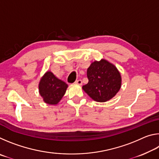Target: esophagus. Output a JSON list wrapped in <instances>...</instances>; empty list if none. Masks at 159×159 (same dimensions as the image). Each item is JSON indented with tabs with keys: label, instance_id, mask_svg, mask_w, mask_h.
<instances>
[{
	"label": "esophagus",
	"instance_id": "1",
	"mask_svg": "<svg viewBox=\"0 0 159 159\" xmlns=\"http://www.w3.org/2000/svg\"><path fill=\"white\" fill-rule=\"evenodd\" d=\"M75 83H76V84L80 85H82V80L80 79H79V80H76V81H75Z\"/></svg>",
	"mask_w": 159,
	"mask_h": 159
}]
</instances>
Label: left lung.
<instances>
[{"label": "left lung", "mask_w": 159, "mask_h": 159, "mask_svg": "<svg viewBox=\"0 0 159 159\" xmlns=\"http://www.w3.org/2000/svg\"><path fill=\"white\" fill-rule=\"evenodd\" d=\"M88 83L83 89L93 100L107 102L116 95L121 85V77L114 65L105 60L94 61L87 70Z\"/></svg>", "instance_id": "left-lung-1"}]
</instances>
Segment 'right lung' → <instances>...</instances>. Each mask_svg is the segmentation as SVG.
Segmentation results:
<instances>
[{
	"instance_id": "add662e5",
	"label": "right lung",
	"mask_w": 159,
	"mask_h": 159,
	"mask_svg": "<svg viewBox=\"0 0 159 159\" xmlns=\"http://www.w3.org/2000/svg\"><path fill=\"white\" fill-rule=\"evenodd\" d=\"M67 87L65 82L58 79L52 72L48 71L39 83V93L45 103L56 104L62 98Z\"/></svg>"
}]
</instances>
